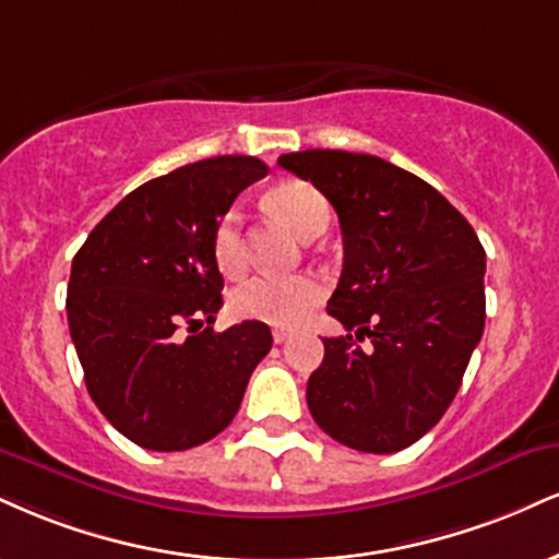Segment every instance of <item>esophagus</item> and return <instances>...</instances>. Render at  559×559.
Segmentation results:
<instances>
[{
	"label": "esophagus",
	"mask_w": 559,
	"mask_h": 559,
	"mask_svg": "<svg viewBox=\"0 0 559 559\" xmlns=\"http://www.w3.org/2000/svg\"><path fill=\"white\" fill-rule=\"evenodd\" d=\"M292 338H294V333L286 331V328H275V331H273L275 344H286V341H292Z\"/></svg>",
	"instance_id": "1"
}]
</instances>
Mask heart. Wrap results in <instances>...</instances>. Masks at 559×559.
<instances>
[{"mask_svg": "<svg viewBox=\"0 0 559 559\" xmlns=\"http://www.w3.org/2000/svg\"><path fill=\"white\" fill-rule=\"evenodd\" d=\"M273 213L281 215L301 239H309L331 221L325 198L305 185L286 181L267 198ZM241 211L231 205L213 226V260L221 271L234 275L245 267ZM325 297V286L314 275H254L231 292V309L241 320H260L267 325H299Z\"/></svg>", "mask_w": 559, "mask_h": 559, "instance_id": "b5f03b06", "label": "heart"}]
</instances>
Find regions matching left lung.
<instances>
[{"mask_svg":"<svg viewBox=\"0 0 559 559\" xmlns=\"http://www.w3.org/2000/svg\"><path fill=\"white\" fill-rule=\"evenodd\" d=\"M278 166L312 181L338 213L344 271L328 314L373 341L361 353L352 333L322 338L309 414L361 453L414 445L448 412L481 341V241L432 185L378 156L299 151Z\"/></svg>","mask_w":559,"mask_h":559,"instance_id":"1","label":"left lung"}]
</instances>
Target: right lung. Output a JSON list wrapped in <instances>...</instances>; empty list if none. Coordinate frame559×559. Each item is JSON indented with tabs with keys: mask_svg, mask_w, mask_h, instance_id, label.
<instances>
[{
	"mask_svg": "<svg viewBox=\"0 0 559 559\" xmlns=\"http://www.w3.org/2000/svg\"><path fill=\"white\" fill-rule=\"evenodd\" d=\"M265 174L252 156H218L145 181L72 260L67 320L87 393L134 445L174 453L213 440L271 352L265 322L211 328L224 305L213 226Z\"/></svg>",
	"mask_w": 559,
	"mask_h": 559,
	"instance_id": "obj_1",
	"label": "right lung"
}]
</instances>
